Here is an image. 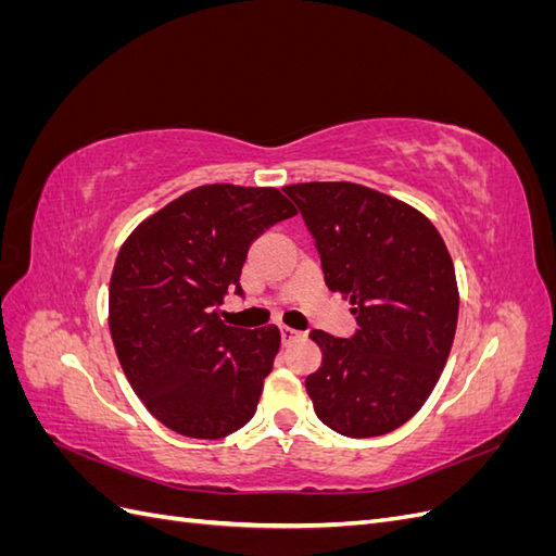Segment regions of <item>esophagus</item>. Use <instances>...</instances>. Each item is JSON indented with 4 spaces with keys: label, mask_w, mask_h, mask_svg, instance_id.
<instances>
[{
    "label": "esophagus",
    "mask_w": 556,
    "mask_h": 556,
    "mask_svg": "<svg viewBox=\"0 0 556 556\" xmlns=\"http://www.w3.org/2000/svg\"><path fill=\"white\" fill-rule=\"evenodd\" d=\"M280 339H282L285 345H288V343L301 339V331H296V329H292V327H280Z\"/></svg>",
    "instance_id": "esophagus-1"
}]
</instances>
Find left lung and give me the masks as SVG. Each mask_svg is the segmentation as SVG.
Masks as SVG:
<instances>
[{"label":"left lung","mask_w":556,"mask_h":556,"mask_svg":"<svg viewBox=\"0 0 556 556\" xmlns=\"http://www.w3.org/2000/svg\"><path fill=\"white\" fill-rule=\"evenodd\" d=\"M315 239L331 292L350 299L352 339L311 331L323 366L306 378L315 415L350 439L406 425L425 406L459 315L454 264L427 215L357 182L282 188Z\"/></svg>","instance_id":"obj_1"}]
</instances>
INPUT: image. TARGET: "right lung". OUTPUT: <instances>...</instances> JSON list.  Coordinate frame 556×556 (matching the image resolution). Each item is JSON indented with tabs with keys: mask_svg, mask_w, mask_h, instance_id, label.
I'll list each match as a JSON object with an SVG mask.
<instances>
[{
	"mask_svg": "<svg viewBox=\"0 0 556 556\" xmlns=\"http://www.w3.org/2000/svg\"><path fill=\"white\" fill-rule=\"evenodd\" d=\"M296 215L276 188L213 182L180 194L134 229L109 285V327L131 390L164 427L225 439L250 422L280 350L276 325H225L248 248Z\"/></svg>",
	"mask_w": 556,
	"mask_h": 556,
	"instance_id": "1",
	"label": "right lung"
}]
</instances>
